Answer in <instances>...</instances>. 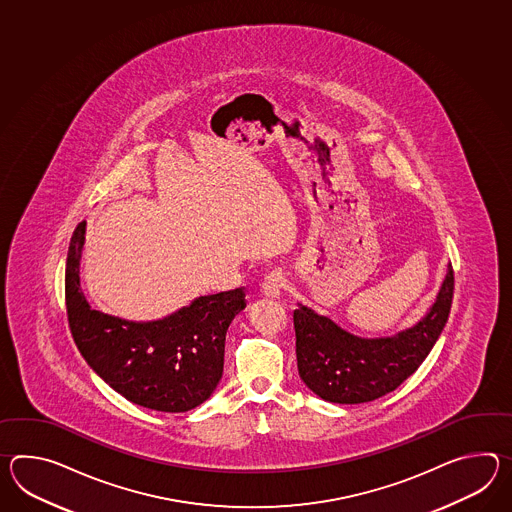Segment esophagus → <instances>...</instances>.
Here are the masks:
<instances>
[{
  "label": "esophagus",
  "mask_w": 512,
  "mask_h": 512,
  "mask_svg": "<svg viewBox=\"0 0 512 512\" xmlns=\"http://www.w3.org/2000/svg\"><path fill=\"white\" fill-rule=\"evenodd\" d=\"M284 286V275L279 270H273L272 273H268L262 281V296L270 297V299H279L281 292H283Z\"/></svg>",
  "instance_id": "1"
}]
</instances>
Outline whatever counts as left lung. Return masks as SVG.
<instances>
[{
	"mask_svg": "<svg viewBox=\"0 0 512 512\" xmlns=\"http://www.w3.org/2000/svg\"><path fill=\"white\" fill-rule=\"evenodd\" d=\"M454 297L452 264L430 310L393 336L362 338L297 303V371L312 393L334 404H364L395 391L439 340Z\"/></svg>",
	"mask_w": 512,
	"mask_h": 512,
	"instance_id": "8db88e82",
	"label": "left lung"
}]
</instances>
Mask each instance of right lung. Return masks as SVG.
Here are the masks:
<instances>
[{
    "label": "right lung",
    "instance_id": "right-lung-1",
    "mask_svg": "<svg viewBox=\"0 0 512 512\" xmlns=\"http://www.w3.org/2000/svg\"><path fill=\"white\" fill-rule=\"evenodd\" d=\"M82 220L69 242L66 307L80 354L108 386L137 406L183 413L213 395L224 371L229 323L246 308L244 290L196 297L154 321H128L90 307L80 290Z\"/></svg>",
    "mask_w": 512,
    "mask_h": 512
}]
</instances>
